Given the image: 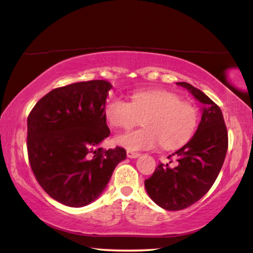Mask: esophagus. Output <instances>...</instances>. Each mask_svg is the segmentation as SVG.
Here are the masks:
<instances>
[{"label":"esophagus","mask_w":253,"mask_h":253,"mask_svg":"<svg viewBox=\"0 0 253 253\" xmlns=\"http://www.w3.org/2000/svg\"><path fill=\"white\" fill-rule=\"evenodd\" d=\"M126 156L129 157V159H137V157L140 156V154L132 152V151H127L126 152Z\"/></svg>","instance_id":"esophagus-1"}]
</instances>
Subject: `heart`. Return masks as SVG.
Masks as SVG:
<instances>
[{
	"label": "heart",
	"mask_w": 253,
	"mask_h": 253,
	"mask_svg": "<svg viewBox=\"0 0 253 253\" xmlns=\"http://www.w3.org/2000/svg\"><path fill=\"white\" fill-rule=\"evenodd\" d=\"M109 124L129 129L140 122L144 127L127 131L115 142L129 151L153 149L162 145L166 149L178 148L190 140L199 124V111L193 104L169 91H140L127 102L113 98L105 106Z\"/></svg>",
	"instance_id": "1"
}]
</instances>
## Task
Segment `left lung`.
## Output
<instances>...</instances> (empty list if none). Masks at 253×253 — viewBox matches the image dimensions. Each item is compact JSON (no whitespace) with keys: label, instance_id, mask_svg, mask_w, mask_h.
<instances>
[{"label":"left lung","instance_id":"obj_1","mask_svg":"<svg viewBox=\"0 0 253 253\" xmlns=\"http://www.w3.org/2000/svg\"><path fill=\"white\" fill-rule=\"evenodd\" d=\"M203 104L202 119L193 138L169 156L175 162L160 163L145 188L157 206L170 211L182 210L197 202L212 187L224 164L228 133L221 109L202 91L177 82Z\"/></svg>","mask_w":253,"mask_h":253}]
</instances>
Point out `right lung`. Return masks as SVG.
<instances>
[{
    "instance_id": "1",
    "label": "right lung",
    "mask_w": 253,
    "mask_h": 253,
    "mask_svg": "<svg viewBox=\"0 0 253 253\" xmlns=\"http://www.w3.org/2000/svg\"><path fill=\"white\" fill-rule=\"evenodd\" d=\"M112 84L104 80L57 87L41 98L27 119V152L40 186L53 200L81 208L99 197L126 149L105 151V116Z\"/></svg>"
}]
</instances>
